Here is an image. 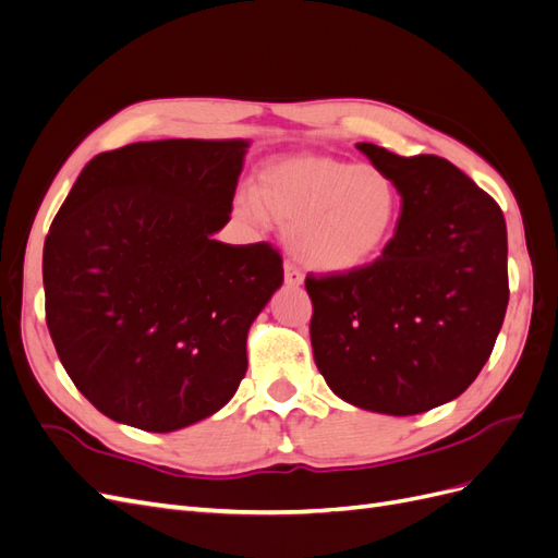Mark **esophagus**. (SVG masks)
Listing matches in <instances>:
<instances>
[{
	"label": "esophagus",
	"mask_w": 558,
	"mask_h": 558,
	"mask_svg": "<svg viewBox=\"0 0 558 558\" xmlns=\"http://www.w3.org/2000/svg\"><path fill=\"white\" fill-rule=\"evenodd\" d=\"M283 281H286V286H302V281H305V277H302V272L300 269L293 265V263H286L283 265Z\"/></svg>",
	"instance_id": "1"
}]
</instances>
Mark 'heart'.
I'll return each instance as SVG.
<instances>
[{"instance_id": "b5f03b06", "label": "heart", "mask_w": 558, "mask_h": 558, "mask_svg": "<svg viewBox=\"0 0 558 558\" xmlns=\"http://www.w3.org/2000/svg\"><path fill=\"white\" fill-rule=\"evenodd\" d=\"M251 223L286 228L293 256L316 272L344 275L375 263L398 230L402 197L375 165L293 156L265 165L253 191L238 195Z\"/></svg>"}]
</instances>
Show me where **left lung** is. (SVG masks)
Wrapping results in <instances>:
<instances>
[{
  "label": "left lung",
  "mask_w": 558,
  "mask_h": 558,
  "mask_svg": "<svg viewBox=\"0 0 558 558\" xmlns=\"http://www.w3.org/2000/svg\"><path fill=\"white\" fill-rule=\"evenodd\" d=\"M393 177L400 221L381 256L305 286L318 373L353 408L410 416L459 398L508 310V228L496 199L437 156L356 144Z\"/></svg>",
  "instance_id": "left-lung-1"
}]
</instances>
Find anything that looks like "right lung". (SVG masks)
<instances>
[{
	"label": "right lung",
	"instance_id": "add662e5",
	"mask_svg": "<svg viewBox=\"0 0 558 558\" xmlns=\"http://www.w3.org/2000/svg\"><path fill=\"white\" fill-rule=\"evenodd\" d=\"M246 140H162L83 167L44 244L46 324L105 416L172 433L216 414L246 375V335L283 283L279 253L214 240Z\"/></svg>",
	"mask_w": 558,
	"mask_h": 558
}]
</instances>
